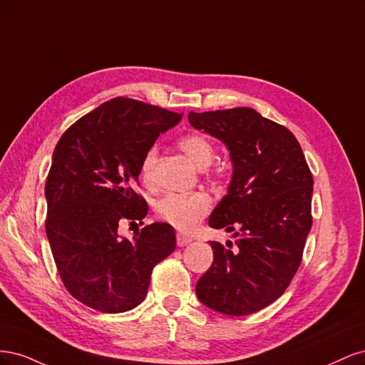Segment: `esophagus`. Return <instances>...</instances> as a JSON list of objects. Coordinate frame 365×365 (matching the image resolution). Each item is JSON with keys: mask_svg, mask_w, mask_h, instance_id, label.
<instances>
[{"mask_svg": "<svg viewBox=\"0 0 365 365\" xmlns=\"http://www.w3.org/2000/svg\"><path fill=\"white\" fill-rule=\"evenodd\" d=\"M192 242V237H189V236H184V235H178L176 236V244H178V247H185V245H189Z\"/></svg>", "mask_w": 365, "mask_h": 365, "instance_id": "obj_1", "label": "esophagus"}]
</instances>
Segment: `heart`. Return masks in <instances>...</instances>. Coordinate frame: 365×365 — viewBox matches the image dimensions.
Here are the masks:
<instances>
[{"label":"heart","instance_id":"heart-1","mask_svg":"<svg viewBox=\"0 0 365 365\" xmlns=\"http://www.w3.org/2000/svg\"><path fill=\"white\" fill-rule=\"evenodd\" d=\"M178 146L197 168L205 169L215 158V148L210 140L201 134H189L180 138ZM157 161V148L152 146L146 150L140 164L141 180L146 184L152 181L153 168ZM212 201L204 192L192 193H168L157 204V215L164 222L173 225L181 231H192L200 220L208 213Z\"/></svg>","mask_w":365,"mask_h":365}]
</instances>
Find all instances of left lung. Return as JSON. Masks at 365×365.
<instances>
[{"instance_id": "obj_1", "label": "left lung", "mask_w": 365, "mask_h": 365, "mask_svg": "<svg viewBox=\"0 0 365 365\" xmlns=\"http://www.w3.org/2000/svg\"><path fill=\"white\" fill-rule=\"evenodd\" d=\"M190 125L230 150L233 176L208 225L235 233L236 247L210 242L213 263L196 283L200 302L250 315L288 288L312 227V173L292 132L252 108L189 113Z\"/></svg>"}]
</instances>
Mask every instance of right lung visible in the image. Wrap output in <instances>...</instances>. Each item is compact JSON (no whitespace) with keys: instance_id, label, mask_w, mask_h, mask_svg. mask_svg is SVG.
<instances>
[{"instance_id":"1","label":"right lung","mask_w":365,"mask_h":365,"mask_svg":"<svg viewBox=\"0 0 365 365\" xmlns=\"http://www.w3.org/2000/svg\"><path fill=\"white\" fill-rule=\"evenodd\" d=\"M181 117L115 97L77 120L54 148L46 231L65 288L81 303L106 314L130 311L145 300L153 267L173 252L169 224L146 225L132 240L118 225L146 217L145 197L134 190L141 160Z\"/></svg>"}]
</instances>
